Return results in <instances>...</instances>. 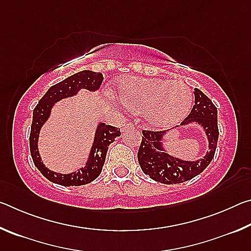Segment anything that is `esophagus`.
Segmentation results:
<instances>
[{"label":"esophagus","mask_w":251,"mask_h":251,"mask_svg":"<svg viewBox=\"0 0 251 251\" xmlns=\"http://www.w3.org/2000/svg\"><path fill=\"white\" fill-rule=\"evenodd\" d=\"M136 127L134 124H130V123H128V124H125L123 125V130H129V129H135Z\"/></svg>","instance_id":"esophagus-1"}]
</instances>
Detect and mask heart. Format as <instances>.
<instances>
[{"mask_svg":"<svg viewBox=\"0 0 251 251\" xmlns=\"http://www.w3.org/2000/svg\"><path fill=\"white\" fill-rule=\"evenodd\" d=\"M118 100L131 113L157 128H166L184 120L193 107L194 96L182 82L164 78L127 77L118 84Z\"/></svg>","mask_w":251,"mask_h":251,"instance_id":"b5f03b06","label":"heart"}]
</instances>
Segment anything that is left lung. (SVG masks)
<instances>
[{"instance_id":"1","label":"left lung","mask_w":251,"mask_h":251,"mask_svg":"<svg viewBox=\"0 0 251 251\" xmlns=\"http://www.w3.org/2000/svg\"><path fill=\"white\" fill-rule=\"evenodd\" d=\"M195 105L192 112L179 127L197 124L205 131L208 151L202 158L184 160L169 155L164 147V136L167 131L143 130V139L138 150V163L144 174L161 184H180L193 179L205 171L214 158L218 142L217 107L203 93L195 88Z\"/></svg>"}]
</instances>
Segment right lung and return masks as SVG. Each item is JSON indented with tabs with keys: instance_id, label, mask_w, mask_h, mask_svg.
<instances>
[{
	"instance_id": "obj_1",
	"label": "right lung",
	"mask_w": 251,
	"mask_h": 251,
	"mask_svg": "<svg viewBox=\"0 0 251 251\" xmlns=\"http://www.w3.org/2000/svg\"><path fill=\"white\" fill-rule=\"evenodd\" d=\"M103 79L104 77L101 73H96L92 71L78 72L62 82L50 86L45 95L40 100L36 107L34 108L31 134H29V150H31L34 165L42 173V175L48 178L50 181L66 187L80 186L90 184L100 176L101 168L104 166L108 146L121 135V130L116 127L106 125L105 123H100L97 125L94 143H93L85 166L71 174L55 173L45 167L39 152L37 143H39L42 126L49 120L50 110L58 100L75 96L82 88L90 92H95L100 87Z\"/></svg>"
}]
</instances>
